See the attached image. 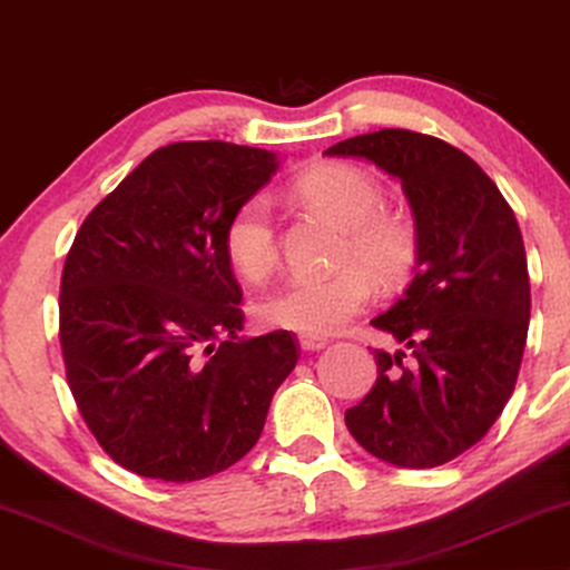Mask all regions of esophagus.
I'll list each match as a JSON object with an SVG mask.
<instances>
[{"label": "esophagus", "instance_id": "esophagus-1", "mask_svg": "<svg viewBox=\"0 0 570 570\" xmlns=\"http://www.w3.org/2000/svg\"><path fill=\"white\" fill-rule=\"evenodd\" d=\"M325 344H328V338L313 336V333H299V346L305 348V352H317V348H323Z\"/></svg>", "mask_w": 570, "mask_h": 570}]
</instances>
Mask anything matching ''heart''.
Masks as SVG:
<instances>
[{
    "instance_id": "obj_1",
    "label": "heart",
    "mask_w": 570,
    "mask_h": 570,
    "mask_svg": "<svg viewBox=\"0 0 570 570\" xmlns=\"http://www.w3.org/2000/svg\"><path fill=\"white\" fill-rule=\"evenodd\" d=\"M297 195L309 208L346 226L338 271L328 276L289 278L257 302L255 315L265 328L323 333L338 331L367 307L375 279L399 284L412 271L416 237L412 224L383 208V187L360 169L325 164L297 179ZM224 255L249 284H261L278 265V237L273 206L265 195H249L232 210L224 226Z\"/></svg>"
}]
</instances>
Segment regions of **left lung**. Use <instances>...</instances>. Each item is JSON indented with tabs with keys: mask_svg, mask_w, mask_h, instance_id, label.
Segmentation results:
<instances>
[{
	"mask_svg": "<svg viewBox=\"0 0 570 570\" xmlns=\"http://www.w3.org/2000/svg\"><path fill=\"white\" fill-rule=\"evenodd\" d=\"M325 154L399 177L416 222L412 284L373 321L409 352L377 348V381L346 428L389 464L440 466L488 435L515 389L532 309L519 222L495 181L432 135L377 130Z\"/></svg>",
	"mask_w": 570,
	"mask_h": 570,
	"instance_id": "left-lung-1",
	"label": "left lung"
}]
</instances>
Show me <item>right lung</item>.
Returning a JSON list of instances; mask_svg holds the SVG:
<instances>
[{
    "instance_id": "1",
    "label": "right lung",
    "mask_w": 570,
    "mask_h": 570,
    "mask_svg": "<svg viewBox=\"0 0 570 570\" xmlns=\"http://www.w3.org/2000/svg\"><path fill=\"white\" fill-rule=\"evenodd\" d=\"M273 171L268 150L171 142L75 234L59 284L67 385L90 435L135 474L195 482L237 464L299 360L289 331L239 336L224 255L232 210Z\"/></svg>"
}]
</instances>
